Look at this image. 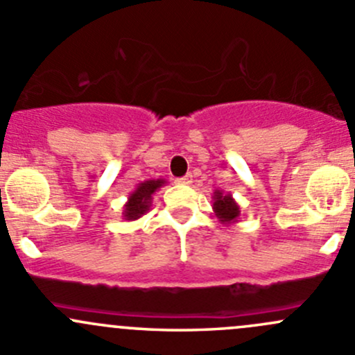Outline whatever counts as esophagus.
Instances as JSON below:
<instances>
[{"label": "esophagus", "instance_id": "obj_1", "mask_svg": "<svg viewBox=\"0 0 355 355\" xmlns=\"http://www.w3.org/2000/svg\"><path fill=\"white\" fill-rule=\"evenodd\" d=\"M175 182H177L178 185H189V184H192V175H185V177L177 178Z\"/></svg>", "mask_w": 355, "mask_h": 355}]
</instances>
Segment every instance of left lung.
Segmentation results:
<instances>
[{
	"label": "left lung",
	"instance_id": "1",
	"mask_svg": "<svg viewBox=\"0 0 355 355\" xmlns=\"http://www.w3.org/2000/svg\"><path fill=\"white\" fill-rule=\"evenodd\" d=\"M213 211L223 225L237 223L241 216V206L237 200L232 198L230 192H223L220 189L213 192Z\"/></svg>",
	"mask_w": 355,
	"mask_h": 355
}]
</instances>
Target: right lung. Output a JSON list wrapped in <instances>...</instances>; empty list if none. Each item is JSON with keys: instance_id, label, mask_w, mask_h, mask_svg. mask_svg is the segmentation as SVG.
I'll list each match as a JSON object with an SVG mask.
<instances>
[{"instance_id": "1", "label": "right lung", "mask_w": 355, "mask_h": 355, "mask_svg": "<svg viewBox=\"0 0 355 355\" xmlns=\"http://www.w3.org/2000/svg\"><path fill=\"white\" fill-rule=\"evenodd\" d=\"M166 184V180L163 178H157V180H144L141 184H137L135 191H132L128 194L127 202L123 204V220L127 221H135L141 216H144L149 211L153 204V196L159 191L163 185Z\"/></svg>"}]
</instances>
